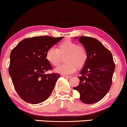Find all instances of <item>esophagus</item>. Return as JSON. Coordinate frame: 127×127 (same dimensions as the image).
<instances>
[{"label":"esophagus","mask_w":127,"mask_h":127,"mask_svg":"<svg viewBox=\"0 0 127 127\" xmlns=\"http://www.w3.org/2000/svg\"><path fill=\"white\" fill-rule=\"evenodd\" d=\"M62 76L64 77H66V78H70L71 76H69V75H62Z\"/></svg>","instance_id":"obj_1"}]
</instances>
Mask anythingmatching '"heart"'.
Here are the masks:
<instances>
[{
  "label": "heart",
  "mask_w": 127,
  "mask_h": 127,
  "mask_svg": "<svg viewBox=\"0 0 127 127\" xmlns=\"http://www.w3.org/2000/svg\"><path fill=\"white\" fill-rule=\"evenodd\" d=\"M65 55L64 61L66 63L57 67L55 69L56 73L62 74L74 73L77 67L82 68L88 60V53L85 48L69 40L61 42L58 49L53 47L48 49L45 59L51 65L57 66L61 62V56Z\"/></svg>",
  "instance_id": "obj_1"
}]
</instances>
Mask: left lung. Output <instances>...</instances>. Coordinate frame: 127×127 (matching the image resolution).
<instances>
[{"instance_id":"8db88e82","label":"left lung","mask_w":127,"mask_h":127,"mask_svg":"<svg viewBox=\"0 0 127 127\" xmlns=\"http://www.w3.org/2000/svg\"><path fill=\"white\" fill-rule=\"evenodd\" d=\"M77 39V37H75ZM88 53V60L80 72V83L74 87L87 104L101 100L110 90L115 64L111 52L99 40L90 37L79 39Z\"/></svg>"}]
</instances>
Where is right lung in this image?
I'll list each match as a JSON object with an SVG mask.
<instances>
[{
	"label": "right lung",
	"mask_w": 127,
	"mask_h": 127,
	"mask_svg": "<svg viewBox=\"0 0 127 127\" xmlns=\"http://www.w3.org/2000/svg\"><path fill=\"white\" fill-rule=\"evenodd\" d=\"M63 38L47 36L27 38L11 51L9 74L16 92L24 101L37 104L51 95L61 76L58 73L45 74L52 69L45 53Z\"/></svg>",
	"instance_id": "right-lung-1"
}]
</instances>
